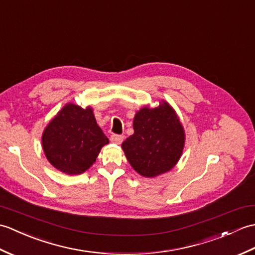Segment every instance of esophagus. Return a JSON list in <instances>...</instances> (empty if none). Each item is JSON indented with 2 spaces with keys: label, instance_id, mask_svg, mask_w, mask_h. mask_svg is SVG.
Wrapping results in <instances>:
<instances>
[{
  "label": "esophagus",
  "instance_id": "1",
  "mask_svg": "<svg viewBox=\"0 0 255 255\" xmlns=\"http://www.w3.org/2000/svg\"><path fill=\"white\" fill-rule=\"evenodd\" d=\"M123 139H124L123 135H118V134H113V135H111V137H110L111 142L115 143V144H121L123 142Z\"/></svg>",
  "mask_w": 255,
  "mask_h": 255
}]
</instances>
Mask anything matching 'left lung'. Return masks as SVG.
Returning <instances> with one entry per match:
<instances>
[{"label": "left lung", "mask_w": 255, "mask_h": 255, "mask_svg": "<svg viewBox=\"0 0 255 255\" xmlns=\"http://www.w3.org/2000/svg\"><path fill=\"white\" fill-rule=\"evenodd\" d=\"M134 134L122 143L129 165L137 173L154 178L177 165L185 134L172 107L161 101L156 108L143 107L133 121Z\"/></svg>", "instance_id": "left-lung-1"}]
</instances>
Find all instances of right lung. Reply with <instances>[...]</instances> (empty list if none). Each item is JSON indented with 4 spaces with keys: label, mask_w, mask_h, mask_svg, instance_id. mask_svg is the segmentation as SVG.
<instances>
[{
    "label": "right lung",
    "mask_w": 255,
    "mask_h": 255,
    "mask_svg": "<svg viewBox=\"0 0 255 255\" xmlns=\"http://www.w3.org/2000/svg\"><path fill=\"white\" fill-rule=\"evenodd\" d=\"M109 143L93 109L66 104L42 133V148L54 168L66 174H81L93 166L103 146Z\"/></svg>",
    "instance_id": "1"
}]
</instances>
